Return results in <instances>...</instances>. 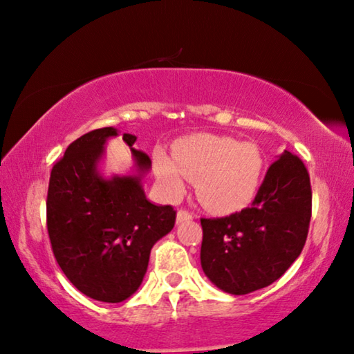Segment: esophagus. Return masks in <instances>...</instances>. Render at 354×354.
Instances as JSON below:
<instances>
[{
	"instance_id": "obj_1",
	"label": "esophagus",
	"mask_w": 354,
	"mask_h": 354,
	"mask_svg": "<svg viewBox=\"0 0 354 354\" xmlns=\"http://www.w3.org/2000/svg\"><path fill=\"white\" fill-rule=\"evenodd\" d=\"M192 218H194V215H192L189 211H184V209L178 211V214H176L178 223H183V221H187V220H192Z\"/></svg>"
}]
</instances>
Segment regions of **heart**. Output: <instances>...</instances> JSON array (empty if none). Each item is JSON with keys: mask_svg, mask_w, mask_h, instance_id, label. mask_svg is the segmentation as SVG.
Listing matches in <instances>:
<instances>
[{"mask_svg": "<svg viewBox=\"0 0 354 354\" xmlns=\"http://www.w3.org/2000/svg\"><path fill=\"white\" fill-rule=\"evenodd\" d=\"M263 170L261 149L231 137L194 134L176 143L175 160L154 153V171L167 194L179 196L185 179L196 181V195L209 211L234 212L248 206Z\"/></svg>", "mask_w": 354, "mask_h": 354, "instance_id": "obj_1", "label": "heart"}]
</instances>
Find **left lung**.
<instances>
[{
    "instance_id": "obj_1",
    "label": "left lung",
    "mask_w": 354,
    "mask_h": 354,
    "mask_svg": "<svg viewBox=\"0 0 354 354\" xmlns=\"http://www.w3.org/2000/svg\"><path fill=\"white\" fill-rule=\"evenodd\" d=\"M313 190L298 156L284 151L268 167L250 207L201 218V267L232 295L259 290L283 277L306 243Z\"/></svg>"
}]
</instances>
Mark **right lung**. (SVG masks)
<instances>
[{
  "mask_svg": "<svg viewBox=\"0 0 354 354\" xmlns=\"http://www.w3.org/2000/svg\"><path fill=\"white\" fill-rule=\"evenodd\" d=\"M118 136L101 128L81 136L51 170L46 227L59 267L77 290L104 303H120L139 289L153 245L173 230L176 211L149 203L142 178L151 159L123 134L137 175H100L104 143Z\"/></svg>",
  "mask_w": 354,
  "mask_h": 354,
  "instance_id": "1",
  "label": "right lung"
}]
</instances>
